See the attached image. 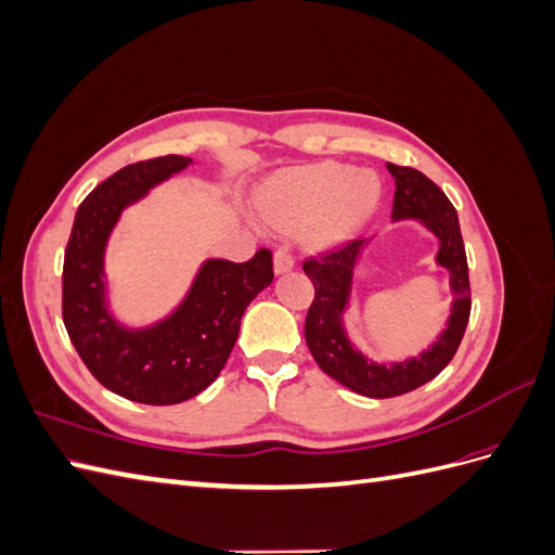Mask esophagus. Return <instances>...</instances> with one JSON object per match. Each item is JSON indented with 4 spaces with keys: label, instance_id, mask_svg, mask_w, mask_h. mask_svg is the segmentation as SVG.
Segmentation results:
<instances>
[{
    "label": "esophagus",
    "instance_id": "obj_1",
    "mask_svg": "<svg viewBox=\"0 0 555 555\" xmlns=\"http://www.w3.org/2000/svg\"><path fill=\"white\" fill-rule=\"evenodd\" d=\"M273 263H275V273H287L294 268V257L287 247H278L273 255Z\"/></svg>",
    "mask_w": 555,
    "mask_h": 555
}]
</instances>
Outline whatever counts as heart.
Instances as JSON below:
<instances>
[{"label": "heart", "mask_w": 555, "mask_h": 555, "mask_svg": "<svg viewBox=\"0 0 555 555\" xmlns=\"http://www.w3.org/2000/svg\"><path fill=\"white\" fill-rule=\"evenodd\" d=\"M382 188L349 164L322 162L278 178L263 194V210L278 224L306 227L326 243L357 233L379 204Z\"/></svg>", "instance_id": "obj_1"}]
</instances>
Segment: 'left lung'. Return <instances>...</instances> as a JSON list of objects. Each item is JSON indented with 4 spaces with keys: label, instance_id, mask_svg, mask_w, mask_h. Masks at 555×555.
Instances as JSON below:
<instances>
[{
    "label": "left lung",
    "instance_id": "obj_1",
    "mask_svg": "<svg viewBox=\"0 0 555 555\" xmlns=\"http://www.w3.org/2000/svg\"><path fill=\"white\" fill-rule=\"evenodd\" d=\"M396 180L393 220H422L440 238L438 261L449 268L453 300L449 324L440 340L418 359L402 363H373L349 345L343 331L340 314L349 298L351 271L365 245L363 238H351L340 247L304 261V271L314 287V298L306 317V343L317 365L335 382L367 398H393L438 377L456 354L473 308L465 245L459 227L456 208L447 194L412 166L386 164Z\"/></svg>",
    "mask_w": 555,
    "mask_h": 555
}]
</instances>
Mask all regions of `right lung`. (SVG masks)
<instances>
[{"label": "right lung", "instance_id": "right-lung-1", "mask_svg": "<svg viewBox=\"0 0 555 555\" xmlns=\"http://www.w3.org/2000/svg\"><path fill=\"white\" fill-rule=\"evenodd\" d=\"M190 162L180 155L153 157L96 184L82 198L64 251L62 319L78 357L108 391L145 405H176L210 386L238 340L245 308L273 282L268 247L245 263L210 259L164 324L147 331L115 326L102 300L108 233L125 206Z\"/></svg>", "mask_w": 555, "mask_h": 555}]
</instances>
